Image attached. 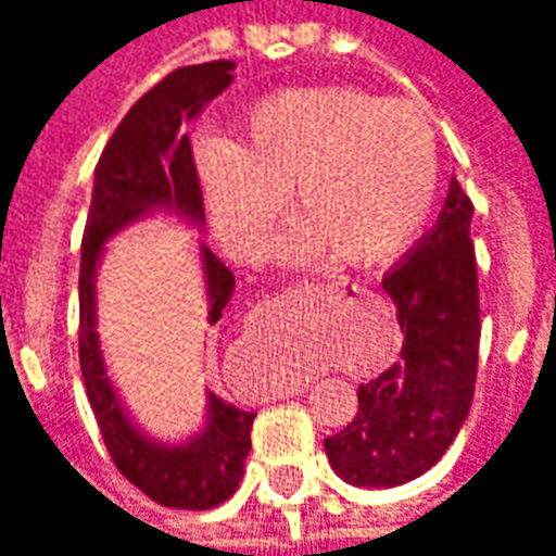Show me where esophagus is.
Returning a JSON list of instances; mask_svg holds the SVG:
<instances>
[{"label": "esophagus", "instance_id": "esophagus-1", "mask_svg": "<svg viewBox=\"0 0 556 556\" xmlns=\"http://www.w3.org/2000/svg\"><path fill=\"white\" fill-rule=\"evenodd\" d=\"M345 289L357 291V286L349 282V279H330V282H315V286H309V291H315V294H337V291ZM291 393H303V387L301 390H291Z\"/></svg>", "mask_w": 556, "mask_h": 556}]
</instances>
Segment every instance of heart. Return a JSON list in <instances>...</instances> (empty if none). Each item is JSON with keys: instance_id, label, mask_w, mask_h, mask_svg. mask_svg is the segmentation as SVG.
<instances>
[{"instance_id": "1", "label": "heart", "mask_w": 556, "mask_h": 556, "mask_svg": "<svg viewBox=\"0 0 556 556\" xmlns=\"http://www.w3.org/2000/svg\"><path fill=\"white\" fill-rule=\"evenodd\" d=\"M202 184L223 241L258 255L289 195L301 229L289 255L321 247L342 265L399 255L429 217L438 148L414 103L361 89H286L243 115L238 134L202 157Z\"/></svg>"}]
</instances>
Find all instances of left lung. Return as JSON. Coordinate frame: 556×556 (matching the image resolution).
Returning a JSON list of instances; mask_svg holds the SVG:
<instances>
[{
  "instance_id": "left-lung-1",
  "label": "left lung",
  "mask_w": 556,
  "mask_h": 556,
  "mask_svg": "<svg viewBox=\"0 0 556 556\" xmlns=\"http://www.w3.org/2000/svg\"><path fill=\"white\" fill-rule=\"evenodd\" d=\"M470 217L473 202L453 178L434 229L384 277L405 337L399 361L361 384L357 417L325 441L330 465L351 485L390 489L422 477L470 410L479 366Z\"/></svg>"
}]
</instances>
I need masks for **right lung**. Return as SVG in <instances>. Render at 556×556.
Wrapping results in <instances>:
<instances>
[{"label":"right lung","instance_id":"obj_1","mask_svg":"<svg viewBox=\"0 0 556 556\" xmlns=\"http://www.w3.org/2000/svg\"><path fill=\"white\" fill-rule=\"evenodd\" d=\"M231 71L235 62L226 59L178 67L130 106L94 169L79 262V369L106 453L122 477L151 501L193 513L214 509L238 491L243 462L253 446L250 429L255 414L211 396L207 426L195 441L187 446H160L148 441L118 405L103 369L94 333V267L103 241L151 207H175L190 219L205 217L193 148L190 137L181 134V122L193 118L229 86ZM202 258L211 301L207 318L217 325L235 289V274L207 247Z\"/></svg>","mask_w":556,"mask_h":556}]
</instances>
